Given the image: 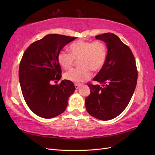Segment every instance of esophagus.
Instances as JSON below:
<instances>
[{"label":"esophagus","instance_id":"esophagus-1","mask_svg":"<svg viewBox=\"0 0 155 155\" xmlns=\"http://www.w3.org/2000/svg\"><path fill=\"white\" fill-rule=\"evenodd\" d=\"M80 85H81L80 84H78V83H75L74 84V86H75V87H76V89L79 88V86H80Z\"/></svg>","mask_w":155,"mask_h":155}]
</instances>
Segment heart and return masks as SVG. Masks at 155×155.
I'll use <instances>...</instances> for the list:
<instances>
[{"mask_svg": "<svg viewBox=\"0 0 155 155\" xmlns=\"http://www.w3.org/2000/svg\"><path fill=\"white\" fill-rule=\"evenodd\" d=\"M70 53L61 51L58 61L63 68H71L78 60L79 67L73 68L64 74V78L73 82H81L91 76V70L99 72L104 67L107 58L106 44L101 41L79 40L69 46Z\"/></svg>", "mask_w": 155, "mask_h": 155, "instance_id": "obj_1", "label": "heart"}]
</instances>
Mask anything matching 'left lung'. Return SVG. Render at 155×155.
Here are the masks:
<instances>
[{
  "label": "left lung",
  "instance_id": "left-lung-1",
  "mask_svg": "<svg viewBox=\"0 0 155 155\" xmlns=\"http://www.w3.org/2000/svg\"><path fill=\"white\" fill-rule=\"evenodd\" d=\"M108 48L104 67L88 83L90 95L85 99L87 112L101 120H110L122 112L132 97L137 83L138 70L134 56L127 45L112 33L98 35Z\"/></svg>",
  "mask_w": 155,
  "mask_h": 155
}]
</instances>
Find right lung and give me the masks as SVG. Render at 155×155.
Returning <instances> with one entry per match:
<instances>
[{"label": "right lung", "mask_w": 155, "mask_h": 155, "mask_svg": "<svg viewBox=\"0 0 155 155\" xmlns=\"http://www.w3.org/2000/svg\"><path fill=\"white\" fill-rule=\"evenodd\" d=\"M77 38L48 34L26 48L19 64L18 78L27 105L36 115L51 118L65 110L76 88L69 80L52 85L61 77L58 55L64 46Z\"/></svg>", "instance_id": "right-lung-1"}]
</instances>
